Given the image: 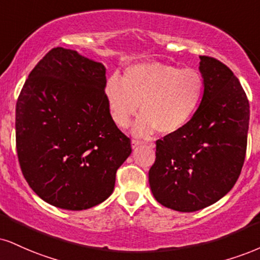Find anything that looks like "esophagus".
<instances>
[{"label":"esophagus","instance_id":"1","mask_svg":"<svg viewBox=\"0 0 260 260\" xmlns=\"http://www.w3.org/2000/svg\"><path fill=\"white\" fill-rule=\"evenodd\" d=\"M142 144H143L142 140L133 139V140H132V148H133V149H137V148H138V146L142 145Z\"/></svg>","mask_w":260,"mask_h":260}]
</instances>
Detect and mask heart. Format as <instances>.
<instances>
[{
	"mask_svg": "<svg viewBox=\"0 0 260 260\" xmlns=\"http://www.w3.org/2000/svg\"><path fill=\"white\" fill-rule=\"evenodd\" d=\"M121 83L109 80L105 96L112 121L127 128L137 116V136L146 137L156 129L170 136L189 123L203 96L205 82L199 70L162 62H143L127 68Z\"/></svg>",
	"mask_w": 260,
	"mask_h": 260,
	"instance_id": "heart-1",
	"label": "heart"
}]
</instances>
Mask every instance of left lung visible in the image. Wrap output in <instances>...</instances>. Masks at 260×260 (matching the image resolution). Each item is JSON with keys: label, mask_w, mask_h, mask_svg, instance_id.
<instances>
[{"label": "left lung", "mask_w": 260, "mask_h": 260, "mask_svg": "<svg viewBox=\"0 0 260 260\" xmlns=\"http://www.w3.org/2000/svg\"><path fill=\"white\" fill-rule=\"evenodd\" d=\"M205 89L189 123L156 142L149 171L154 198L165 207L195 212L233 189L246 157L249 103L240 81L218 59L200 57Z\"/></svg>", "instance_id": "8db88e82"}]
</instances>
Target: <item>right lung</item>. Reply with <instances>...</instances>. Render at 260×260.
Returning a JSON list of instances; mask_svg holds the SVG:
<instances>
[{
	"instance_id": "obj_1",
	"label": "right lung",
	"mask_w": 260,
	"mask_h": 260,
	"mask_svg": "<svg viewBox=\"0 0 260 260\" xmlns=\"http://www.w3.org/2000/svg\"><path fill=\"white\" fill-rule=\"evenodd\" d=\"M105 67L57 47L32 69L15 108V142L25 180L43 201L82 211L114 191L132 152L105 96Z\"/></svg>"
}]
</instances>
